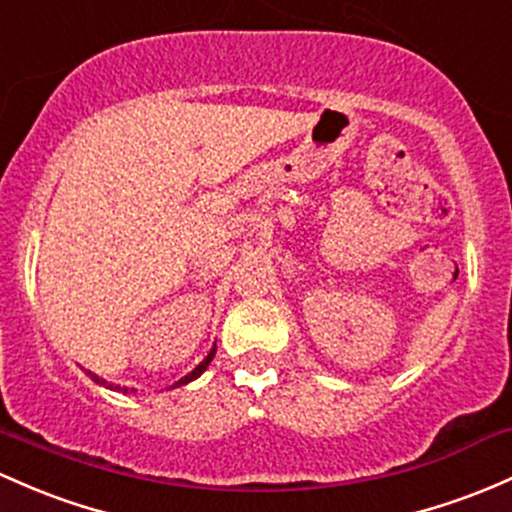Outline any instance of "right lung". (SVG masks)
I'll list each match as a JSON object with an SVG mask.
<instances>
[{"label": "right lung", "mask_w": 512, "mask_h": 512, "mask_svg": "<svg viewBox=\"0 0 512 512\" xmlns=\"http://www.w3.org/2000/svg\"><path fill=\"white\" fill-rule=\"evenodd\" d=\"M213 355H216V347H213V350L209 352V355H206V359H204V362H201L199 364V367H196L194 369V372H189L187 376H184V379H179L177 381V384H174V386H182V384H189V381H194L196 379V376H199L201 372H206V367H209V364H211V359H213ZM89 376H92V379L94 381H97V384H101V386H106V381L104 379H99V376L97 374H92V372H87ZM174 386H172V389H174ZM109 389H116V391H123V393H126L128 389H121V386H109ZM133 391V389H131Z\"/></svg>", "instance_id": "obj_1"}]
</instances>
